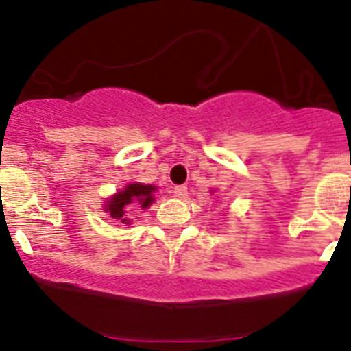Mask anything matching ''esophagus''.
<instances>
[{
	"mask_svg": "<svg viewBox=\"0 0 351 351\" xmlns=\"http://www.w3.org/2000/svg\"><path fill=\"white\" fill-rule=\"evenodd\" d=\"M173 195L178 198H186L188 197V188L184 184L181 186H173Z\"/></svg>",
	"mask_w": 351,
	"mask_h": 351,
	"instance_id": "esophagus-1",
	"label": "esophagus"
}]
</instances>
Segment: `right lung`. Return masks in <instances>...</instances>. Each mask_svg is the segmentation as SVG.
I'll list each match as a JSON object with an SVG mask.
<instances>
[{
	"label": "right lung",
	"mask_w": 351,
	"mask_h": 351,
	"mask_svg": "<svg viewBox=\"0 0 351 351\" xmlns=\"http://www.w3.org/2000/svg\"><path fill=\"white\" fill-rule=\"evenodd\" d=\"M156 186L142 184V182H130L123 190L108 197L104 204V213H107L112 219L119 223L130 225L132 219L128 218V209L138 207V209H149L154 202Z\"/></svg>",
	"instance_id": "right-lung-1"
}]
</instances>
